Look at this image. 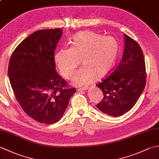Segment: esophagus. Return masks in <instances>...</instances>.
I'll list each match as a JSON object with an SVG mask.
<instances>
[{
    "mask_svg": "<svg viewBox=\"0 0 159 159\" xmlns=\"http://www.w3.org/2000/svg\"><path fill=\"white\" fill-rule=\"evenodd\" d=\"M89 89L88 87H84L83 88H80V89H78V91L79 92H83V91H86Z\"/></svg>",
    "mask_w": 159,
    "mask_h": 159,
    "instance_id": "obj_1",
    "label": "esophagus"
}]
</instances>
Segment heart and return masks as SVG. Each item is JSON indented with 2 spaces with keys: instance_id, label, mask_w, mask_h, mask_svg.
<instances>
[{
  "instance_id": "obj_1",
  "label": "heart",
  "mask_w": 159,
  "mask_h": 159,
  "mask_svg": "<svg viewBox=\"0 0 159 159\" xmlns=\"http://www.w3.org/2000/svg\"><path fill=\"white\" fill-rule=\"evenodd\" d=\"M71 42V47L57 50L54 59L60 74L70 79L80 59L83 66L73 76V85H88L95 76L102 78L113 68L119 52V44L113 37L85 31L76 33Z\"/></svg>"
}]
</instances>
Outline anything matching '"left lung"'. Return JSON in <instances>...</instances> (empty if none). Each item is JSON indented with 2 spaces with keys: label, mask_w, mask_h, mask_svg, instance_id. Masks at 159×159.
Wrapping results in <instances>:
<instances>
[{
  "label": "left lung",
  "mask_w": 159,
  "mask_h": 159,
  "mask_svg": "<svg viewBox=\"0 0 159 159\" xmlns=\"http://www.w3.org/2000/svg\"><path fill=\"white\" fill-rule=\"evenodd\" d=\"M124 40L121 62L96 85L104 94L103 100L97 104V108L112 117H119L130 111L146 86V65L141 47L126 34Z\"/></svg>",
  "instance_id": "8db88e82"
}]
</instances>
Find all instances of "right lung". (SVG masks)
Wrapping results in <instances>:
<instances>
[{"instance_id":"right-lung-1","label":"right lung","mask_w":159,"mask_h":159,"mask_svg":"<svg viewBox=\"0 0 159 159\" xmlns=\"http://www.w3.org/2000/svg\"><path fill=\"white\" fill-rule=\"evenodd\" d=\"M61 29L40 30L16 47L9 61L10 83L24 111L37 121L56 123L76 92L55 70L54 55Z\"/></svg>"}]
</instances>
